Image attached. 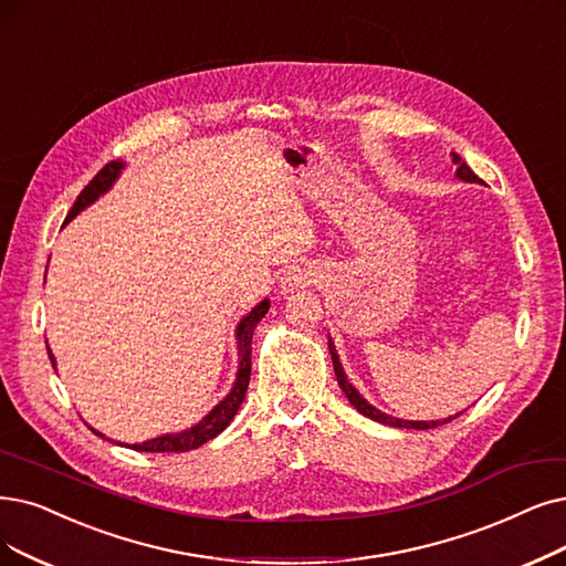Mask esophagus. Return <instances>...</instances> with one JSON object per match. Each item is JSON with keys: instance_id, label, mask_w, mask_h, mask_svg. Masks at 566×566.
Here are the masks:
<instances>
[{"instance_id": "1", "label": "esophagus", "mask_w": 566, "mask_h": 566, "mask_svg": "<svg viewBox=\"0 0 566 566\" xmlns=\"http://www.w3.org/2000/svg\"><path fill=\"white\" fill-rule=\"evenodd\" d=\"M308 283H311V274H308L306 269H300V266L287 269V274L281 279L283 292H292V290L304 287V285H308Z\"/></svg>"}]
</instances>
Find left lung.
<instances>
[{"label":"left lung","instance_id":"left-lung-1","mask_svg":"<svg viewBox=\"0 0 566 566\" xmlns=\"http://www.w3.org/2000/svg\"><path fill=\"white\" fill-rule=\"evenodd\" d=\"M453 165L458 167V178H462V180H469V184H483V180L471 171V167L467 165V163H462V157L458 155V153H453ZM329 353H332V361H334V374H336V380H338V386H342V390L346 392V397H348V401L355 406V409L361 413V416H367V418H371V420H376V422H382V424H390V427H406V429H432V427H439V424H446V422H450L453 418H458V416H453V418H448V420H432V422H418V420H397V418H390V416H386V413H380L378 409H374V406L361 397L350 382H348V378H346V374H344V367H342V361H338V355H336V348H334V344H332V338H329Z\"/></svg>","mask_w":566,"mask_h":566}]
</instances>
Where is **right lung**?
Listing matches in <instances>:
<instances>
[{
  "label": "right lung",
  "instance_id": "right-lung-1",
  "mask_svg": "<svg viewBox=\"0 0 566 566\" xmlns=\"http://www.w3.org/2000/svg\"><path fill=\"white\" fill-rule=\"evenodd\" d=\"M120 169H123V163H116V160L104 165V167L95 174V178L90 180V184L81 190V195L76 197L74 207H72V211H70V216H66L64 222H70L78 211H83L87 205H93V201H95L99 195H104V192L113 186V180L118 178ZM266 311H269V300L260 302L251 313L245 315V318H243V321L239 323V327H237L239 357H241V361H239V374H237V382H234L232 392H230L228 397H224L205 420L197 422V424L190 427V429H186V432L165 434V437H157V439H150V441H144V443H134V446H129V448L142 450V453H188V450H195V448H199V446H205L207 441H211L213 437H218V434L222 432V429L232 422V418L237 416L239 406H241V401H243V397H245L248 380H251V350H253V348H251V342H253V329H255L258 323L264 318ZM46 348H49V346H46ZM49 357H51V361L55 365V357H53L51 348H49ZM93 432H95V429H93ZM95 434H99V432H95ZM99 437H102V434H99Z\"/></svg>",
  "mask_w": 566,
  "mask_h": 566
}]
</instances>
